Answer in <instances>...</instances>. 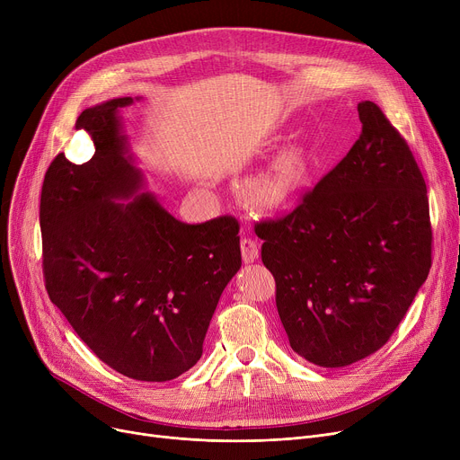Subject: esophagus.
<instances>
[{
    "label": "esophagus",
    "mask_w": 460,
    "mask_h": 460,
    "mask_svg": "<svg viewBox=\"0 0 460 460\" xmlns=\"http://www.w3.org/2000/svg\"><path fill=\"white\" fill-rule=\"evenodd\" d=\"M240 252H243L244 262H253L259 257V244L252 238H243V243H240Z\"/></svg>",
    "instance_id": "1"
}]
</instances>
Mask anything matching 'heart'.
I'll use <instances>...</instances> for the list:
<instances>
[{
    "mask_svg": "<svg viewBox=\"0 0 460 460\" xmlns=\"http://www.w3.org/2000/svg\"><path fill=\"white\" fill-rule=\"evenodd\" d=\"M288 198H291V188L281 175L261 177L248 186V201L257 208H279Z\"/></svg>",
    "mask_w": 460,
    "mask_h": 460,
    "instance_id": "heart-1",
    "label": "heart"
}]
</instances>
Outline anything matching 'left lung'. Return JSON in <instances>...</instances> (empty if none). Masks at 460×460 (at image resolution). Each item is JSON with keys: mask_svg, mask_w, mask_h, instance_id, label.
<instances>
[{"mask_svg": "<svg viewBox=\"0 0 460 460\" xmlns=\"http://www.w3.org/2000/svg\"><path fill=\"white\" fill-rule=\"evenodd\" d=\"M347 156L279 220L255 226L293 350L345 367L390 340L430 270L427 186L382 110L359 102Z\"/></svg>", "mask_w": 460, "mask_h": 460, "instance_id": "1", "label": "left lung"}]
</instances>
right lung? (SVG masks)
Wrapping results in <instances>:
<instances>
[{"label":"right lung","mask_w":460,"mask_h":460,"mask_svg":"<svg viewBox=\"0 0 460 460\" xmlns=\"http://www.w3.org/2000/svg\"><path fill=\"white\" fill-rule=\"evenodd\" d=\"M132 96L82 111L94 155L59 153L40 193L42 272L50 300L80 340L117 373L173 380L198 364L224 288L238 272L233 216L184 224L136 167L119 110Z\"/></svg>","instance_id":"1"}]
</instances>
